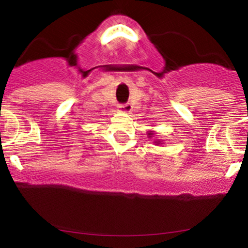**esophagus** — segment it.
<instances>
[{"label":"esophagus","instance_id":"34e87169","mask_svg":"<svg viewBox=\"0 0 248 248\" xmlns=\"http://www.w3.org/2000/svg\"><path fill=\"white\" fill-rule=\"evenodd\" d=\"M131 107L130 103H121V105H118V110L122 112H130L131 111Z\"/></svg>","mask_w":248,"mask_h":248}]
</instances>
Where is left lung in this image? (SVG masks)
I'll return each mask as SVG.
<instances>
[{
  "label": "left lung",
  "mask_w": 248,
  "mask_h": 248,
  "mask_svg": "<svg viewBox=\"0 0 248 248\" xmlns=\"http://www.w3.org/2000/svg\"><path fill=\"white\" fill-rule=\"evenodd\" d=\"M148 136H153V132H149ZM156 143H160V142H156Z\"/></svg>",
  "instance_id": "8db88e82"
}]
</instances>
